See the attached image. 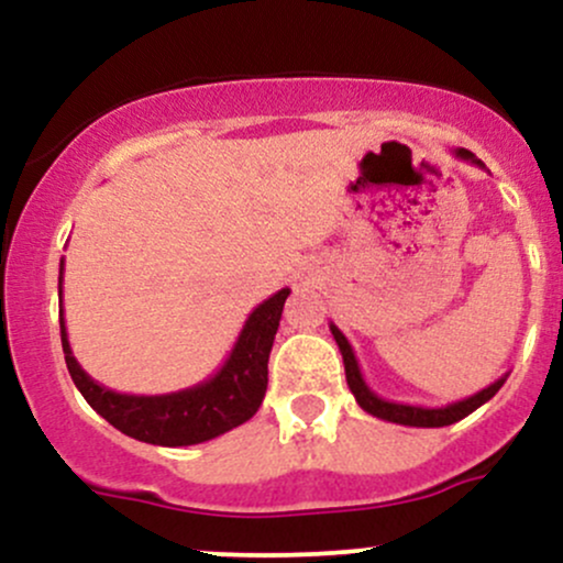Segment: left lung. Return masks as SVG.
Masks as SVG:
<instances>
[{"label": "left lung", "mask_w": 563, "mask_h": 563, "mask_svg": "<svg viewBox=\"0 0 563 563\" xmlns=\"http://www.w3.org/2000/svg\"><path fill=\"white\" fill-rule=\"evenodd\" d=\"M452 153H455V158L468 161V164H474V166H479V169H484L482 161L476 158L471 151H463V147H457V151H452ZM331 333H333L335 344H339L341 357H344L346 384H349V389H352L354 399H357V405L363 407L365 412H371V416L380 418V421L399 423V426H418V429H439V426L457 423V421H461V418L471 416V412H474L476 407H482L484 402H489V399H493L495 394L500 391V386L506 384V378H508V376H500V378L495 380V384H489L487 389L471 394V397H466V399H457V402L442 405V407H421V405L389 402V399L378 397V394L365 384L363 371H360V363H357V357H354L352 344H349L346 335L341 333L339 328L333 325V322H331Z\"/></svg>", "instance_id": "left-lung-1"}]
</instances>
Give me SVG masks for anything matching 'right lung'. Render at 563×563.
<instances>
[{"instance_id":"1","label":"right lung","mask_w":563,"mask_h":563,"mask_svg":"<svg viewBox=\"0 0 563 563\" xmlns=\"http://www.w3.org/2000/svg\"><path fill=\"white\" fill-rule=\"evenodd\" d=\"M290 288L264 299L245 320L230 357L211 378L200 380L190 389L172 394H121L97 384L79 360L70 352L66 318L60 309V341L70 378L81 397L100 412L121 434L140 439L161 448H187V444L209 442L224 431L235 429L254 418L267 391V363L273 341L280 325L283 303ZM57 296L63 307V262L57 277Z\"/></svg>"}]
</instances>
